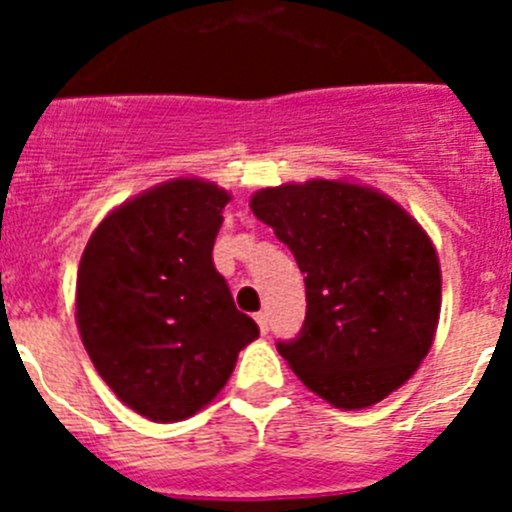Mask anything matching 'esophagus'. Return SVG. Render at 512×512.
Returning <instances> with one entry per match:
<instances>
[{"instance_id":"obj_1","label":"esophagus","mask_w":512,"mask_h":512,"mask_svg":"<svg viewBox=\"0 0 512 512\" xmlns=\"http://www.w3.org/2000/svg\"><path fill=\"white\" fill-rule=\"evenodd\" d=\"M256 323H259V328H261V333H269V315H266V312H256Z\"/></svg>"}]
</instances>
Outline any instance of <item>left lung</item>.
<instances>
[{
	"mask_svg": "<svg viewBox=\"0 0 512 512\" xmlns=\"http://www.w3.org/2000/svg\"><path fill=\"white\" fill-rule=\"evenodd\" d=\"M251 210L305 274V323L277 341L302 384L359 410L408 382L441 310L436 248L413 217L374 189L325 179L261 189Z\"/></svg>",
	"mask_w": 512,
	"mask_h": 512,
	"instance_id": "8db88e82",
	"label": "left lung"
}]
</instances>
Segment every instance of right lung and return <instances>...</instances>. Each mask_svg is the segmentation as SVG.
<instances>
[{
	"instance_id": "add662e5",
	"label": "right lung",
	"mask_w": 512,
	"mask_h": 512,
	"mask_svg": "<svg viewBox=\"0 0 512 512\" xmlns=\"http://www.w3.org/2000/svg\"><path fill=\"white\" fill-rule=\"evenodd\" d=\"M228 200L197 179L161 184L104 217L81 256L84 348L112 392L156 423L205 408L259 338L212 261Z\"/></svg>"
}]
</instances>
